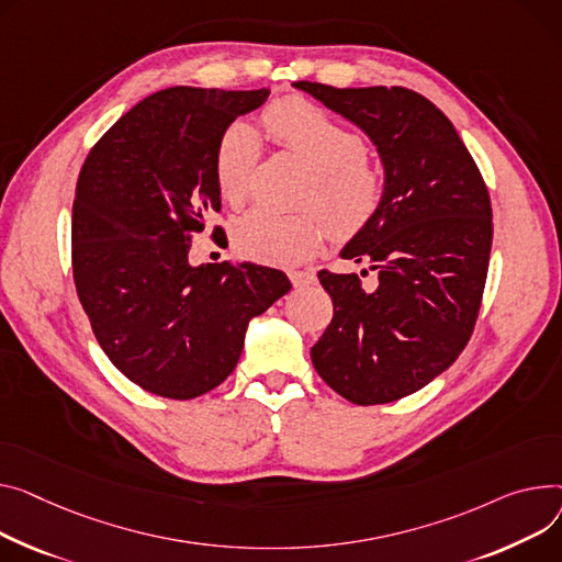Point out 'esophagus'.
<instances>
[{
	"label": "esophagus",
	"instance_id": "34e87169",
	"mask_svg": "<svg viewBox=\"0 0 562 562\" xmlns=\"http://www.w3.org/2000/svg\"><path fill=\"white\" fill-rule=\"evenodd\" d=\"M289 278H291L293 286H307V284H312L316 280L314 271H291Z\"/></svg>",
	"mask_w": 562,
	"mask_h": 562
}]
</instances>
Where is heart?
Wrapping results in <instances>:
<instances>
[{
	"mask_svg": "<svg viewBox=\"0 0 562 562\" xmlns=\"http://www.w3.org/2000/svg\"><path fill=\"white\" fill-rule=\"evenodd\" d=\"M261 122L284 151L314 167L303 205L318 212L282 214L252 207L233 223V244L246 259L271 267L303 265L323 246L329 228L339 239L366 231L382 212L389 196L386 171L366 154V139L334 120L305 97L271 101ZM261 160V142L252 126L235 122L221 133L214 151V178L221 199L241 205Z\"/></svg>",
	"mask_w": 562,
	"mask_h": 562,
	"instance_id": "heart-1",
	"label": "heart"
}]
</instances>
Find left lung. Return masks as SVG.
I'll list each match as a JSON object with an SVG mask.
<instances>
[{"label":"left lung","mask_w":562,"mask_h":562,"mask_svg":"<svg viewBox=\"0 0 562 562\" xmlns=\"http://www.w3.org/2000/svg\"><path fill=\"white\" fill-rule=\"evenodd\" d=\"M293 86L366 131L389 178L382 212L341 250L368 261L378 286L318 271L334 316L312 361L355 404L395 402L450 368L474 331L493 244L488 187L452 122L423 94Z\"/></svg>","instance_id":"1"}]
</instances>
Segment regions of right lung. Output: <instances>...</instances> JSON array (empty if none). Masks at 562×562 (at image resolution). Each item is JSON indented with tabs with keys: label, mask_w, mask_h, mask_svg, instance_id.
<instances>
[{
	"label": "right lung",
	"mask_w": 562,
	"mask_h": 562,
	"mask_svg": "<svg viewBox=\"0 0 562 562\" xmlns=\"http://www.w3.org/2000/svg\"><path fill=\"white\" fill-rule=\"evenodd\" d=\"M269 90L167 88L90 148L71 207V273L99 346L148 393L192 400L235 370L248 321L289 293L269 267L190 265L221 194V133ZM226 235L214 226L212 237Z\"/></svg>",
	"instance_id": "1"
}]
</instances>
